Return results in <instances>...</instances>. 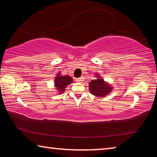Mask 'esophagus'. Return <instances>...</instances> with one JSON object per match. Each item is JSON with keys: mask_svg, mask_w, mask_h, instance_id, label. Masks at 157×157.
<instances>
[{"mask_svg": "<svg viewBox=\"0 0 157 157\" xmlns=\"http://www.w3.org/2000/svg\"><path fill=\"white\" fill-rule=\"evenodd\" d=\"M76 81L77 82H83L84 81V78H78L76 79Z\"/></svg>", "mask_w": 157, "mask_h": 157, "instance_id": "obj_1", "label": "esophagus"}]
</instances>
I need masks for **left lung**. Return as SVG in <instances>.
Segmentation results:
<instances>
[{
  "label": "left lung",
  "mask_w": 157,
  "mask_h": 157,
  "mask_svg": "<svg viewBox=\"0 0 157 157\" xmlns=\"http://www.w3.org/2000/svg\"><path fill=\"white\" fill-rule=\"evenodd\" d=\"M112 87L104 79L100 78V77L96 75V79H93L89 82V91L91 94L96 96L103 97L107 95L111 92Z\"/></svg>",
  "instance_id": "obj_1"
}]
</instances>
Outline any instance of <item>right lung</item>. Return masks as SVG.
<instances>
[{
    "instance_id": "obj_1",
    "label": "right lung",
    "mask_w": 157,
    "mask_h": 157,
    "mask_svg": "<svg viewBox=\"0 0 157 157\" xmlns=\"http://www.w3.org/2000/svg\"><path fill=\"white\" fill-rule=\"evenodd\" d=\"M55 86L58 90V92L62 94L66 90V86L73 82V79L68 75H62L58 73L55 78Z\"/></svg>"
}]
</instances>
